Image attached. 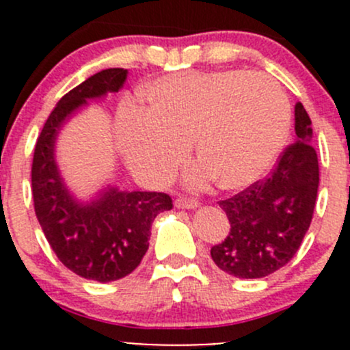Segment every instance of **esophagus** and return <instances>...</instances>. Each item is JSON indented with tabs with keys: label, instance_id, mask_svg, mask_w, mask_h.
<instances>
[{
	"label": "esophagus",
	"instance_id": "34e87169",
	"mask_svg": "<svg viewBox=\"0 0 350 350\" xmlns=\"http://www.w3.org/2000/svg\"><path fill=\"white\" fill-rule=\"evenodd\" d=\"M176 206L183 208V210H189V208L198 206V201L193 200V198H188V196H179L178 200H176Z\"/></svg>",
	"mask_w": 350,
	"mask_h": 350
}]
</instances>
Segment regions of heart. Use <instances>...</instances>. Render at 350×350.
I'll return each instance as SVG.
<instances>
[{
    "mask_svg": "<svg viewBox=\"0 0 350 350\" xmlns=\"http://www.w3.org/2000/svg\"><path fill=\"white\" fill-rule=\"evenodd\" d=\"M146 98L150 109H122L118 140L133 171L152 183L174 176L195 139L201 164L191 183L249 186L280 154L291 120L283 88L262 72L176 74L154 81Z\"/></svg>",
    "mask_w": 350,
    "mask_h": 350,
    "instance_id": "obj_1",
    "label": "heart"
}]
</instances>
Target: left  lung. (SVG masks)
Instances as JSON below:
<instances>
[{"instance_id":"obj_1","label":"left lung","mask_w":350,"mask_h":350,"mask_svg":"<svg viewBox=\"0 0 350 350\" xmlns=\"http://www.w3.org/2000/svg\"><path fill=\"white\" fill-rule=\"evenodd\" d=\"M295 142L267 178L218 201L230 232L211 247V259L232 276H269L293 259L308 232L319 193V157L312 120L301 103L295 107Z\"/></svg>"}]
</instances>
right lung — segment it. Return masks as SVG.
Instances as JSON below:
<instances>
[{"label": "right lung", "instance_id": "add662e5", "mask_svg": "<svg viewBox=\"0 0 350 350\" xmlns=\"http://www.w3.org/2000/svg\"><path fill=\"white\" fill-rule=\"evenodd\" d=\"M125 79L126 70L113 67L64 94L38 135L31 162L33 208L45 239L67 269L100 283L122 280L139 266L149 249L154 218L172 208L165 193L116 188H108L90 204H81L69 195L55 165V137L67 116L90 98L116 93Z\"/></svg>", "mask_w": 350, "mask_h": 350}]
</instances>
